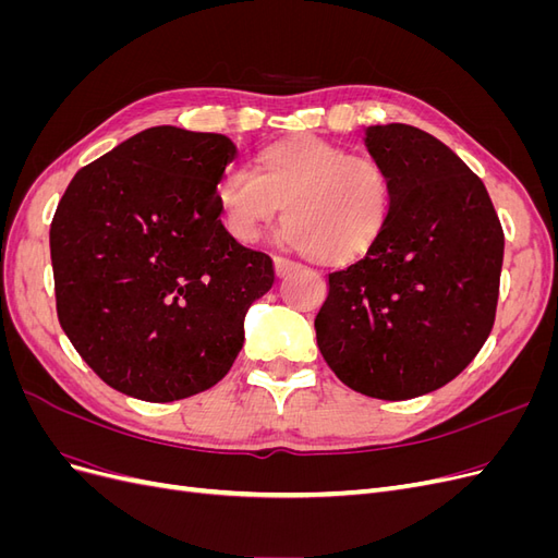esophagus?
I'll list each match as a JSON object with an SVG mask.
<instances>
[{
	"label": "esophagus",
	"instance_id": "1",
	"mask_svg": "<svg viewBox=\"0 0 558 558\" xmlns=\"http://www.w3.org/2000/svg\"><path fill=\"white\" fill-rule=\"evenodd\" d=\"M300 265L295 263V260H291V258H283V256H277L275 258V269H277V275L279 277H286L289 272H293V269H298Z\"/></svg>",
	"mask_w": 558,
	"mask_h": 558
}]
</instances>
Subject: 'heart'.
<instances>
[{
	"label": "heart",
	"mask_w": 558,
	"mask_h": 558,
	"mask_svg": "<svg viewBox=\"0 0 558 558\" xmlns=\"http://www.w3.org/2000/svg\"><path fill=\"white\" fill-rule=\"evenodd\" d=\"M393 189L384 167L318 137L265 148L260 172L238 162L218 177L216 202L230 238L260 240L283 211L281 238L320 260L359 258L375 244L391 211Z\"/></svg>",
	"instance_id": "1"
}]
</instances>
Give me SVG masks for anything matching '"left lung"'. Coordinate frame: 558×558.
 I'll return each instance as SVG.
<instances>
[{
  "label": "left lung",
  "mask_w": 558,
  "mask_h": 558,
  "mask_svg": "<svg viewBox=\"0 0 558 558\" xmlns=\"http://www.w3.org/2000/svg\"><path fill=\"white\" fill-rule=\"evenodd\" d=\"M365 146L391 179L365 256L328 275L314 328L353 391L408 400L459 377L496 320L505 234L482 179L433 134L373 125Z\"/></svg>",
  "instance_id": "1"
}]
</instances>
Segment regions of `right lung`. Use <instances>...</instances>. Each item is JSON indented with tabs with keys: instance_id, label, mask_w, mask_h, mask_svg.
Segmentation results:
<instances>
[{
	"instance_id": "obj_1",
	"label": "right lung",
	"mask_w": 558,
	"mask_h": 558,
	"mask_svg": "<svg viewBox=\"0 0 558 558\" xmlns=\"http://www.w3.org/2000/svg\"><path fill=\"white\" fill-rule=\"evenodd\" d=\"M238 148L214 132L148 128L81 167L50 223L64 335L116 391L172 402L221 381L272 258L221 223L218 177Z\"/></svg>"
}]
</instances>
